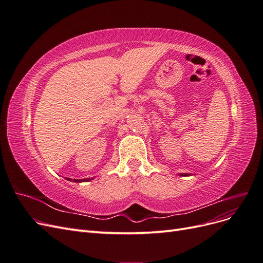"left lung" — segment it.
Wrapping results in <instances>:
<instances>
[{
    "label": "left lung",
    "instance_id": "1",
    "mask_svg": "<svg viewBox=\"0 0 263 263\" xmlns=\"http://www.w3.org/2000/svg\"><path fill=\"white\" fill-rule=\"evenodd\" d=\"M180 177H190V176H193L192 173H179Z\"/></svg>",
    "mask_w": 263,
    "mask_h": 263
}]
</instances>
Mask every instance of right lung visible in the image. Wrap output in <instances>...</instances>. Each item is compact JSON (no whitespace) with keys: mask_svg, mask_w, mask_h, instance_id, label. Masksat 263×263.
Returning <instances> with one entry per match:
<instances>
[{"mask_svg":"<svg viewBox=\"0 0 263 263\" xmlns=\"http://www.w3.org/2000/svg\"><path fill=\"white\" fill-rule=\"evenodd\" d=\"M94 178H86V179H70V178H66V180H68V181H73V182H77V183H79V182H89V181H91V180H93Z\"/></svg>","mask_w":263,"mask_h":263,"instance_id":"right-lung-1","label":"right lung"}]
</instances>
